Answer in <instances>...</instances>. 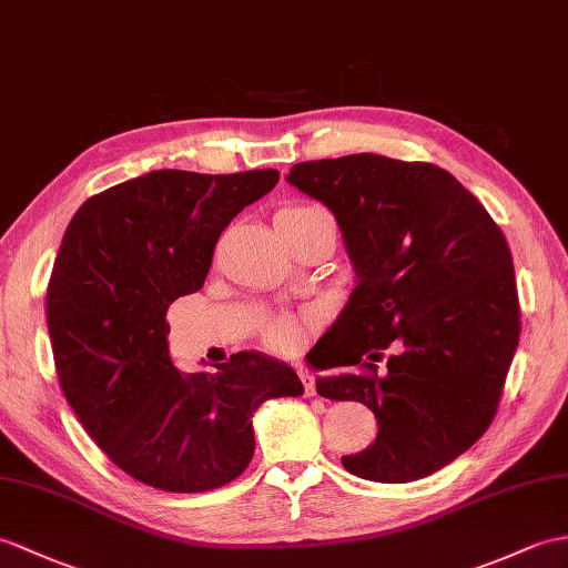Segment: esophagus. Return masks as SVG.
Returning <instances> with one entry per match:
<instances>
[{
	"label": "esophagus",
	"instance_id": "obj_1",
	"mask_svg": "<svg viewBox=\"0 0 568 568\" xmlns=\"http://www.w3.org/2000/svg\"><path fill=\"white\" fill-rule=\"evenodd\" d=\"M297 375H300V379H302V385H305V394H307V397H314V394H316L314 375L307 371V367H302V365H297Z\"/></svg>",
	"mask_w": 568,
	"mask_h": 568
}]
</instances>
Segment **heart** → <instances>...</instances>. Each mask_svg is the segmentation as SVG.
I'll return each instance as SVG.
<instances>
[{
  "label": "heart",
  "mask_w": 568,
  "mask_h": 568,
  "mask_svg": "<svg viewBox=\"0 0 568 568\" xmlns=\"http://www.w3.org/2000/svg\"><path fill=\"white\" fill-rule=\"evenodd\" d=\"M314 213H320V207L293 205L281 210L278 217H275V224H278V230L283 234H290ZM302 334H305V328H302V324L293 320V316H273V320H268L266 326H263V338H266V344L273 346L275 351H293L302 341Z\"/></svg>",
  "instance_id": "heart-1"
}]
</instances>
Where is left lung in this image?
<instances>
[{
    "label": "left lung",
    "instance_id": "1",
    "mask_svg": "<svg viewBox=\"0 0 568 568\" xmlns=\"http://www.w3.org/2000/svg\"><path fill=\"white\" fill-rule=\"evenodd\" d=\"M285 179L332 210L355 271L346 307L307 353L332 371L316 377L322 397L377 418L375 443L341 463L371 481L424 479L481 438L504 392L520 336L506 236L435 164L363 152Z\"/></svg>",
    "mask_w": 568,
    "mask_h": 568
}]
</instances>
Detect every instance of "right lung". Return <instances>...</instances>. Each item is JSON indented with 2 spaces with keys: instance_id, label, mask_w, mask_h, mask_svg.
<instances>
[{
  "instance_id": "1",
  "label": "right lung",
  "mask_w": 568,
  "mask_h": 568,
  "mask_svg": "<svg viewBox=\"0 0 568 568\" xmlns=\"http://www.w3.org/2000/svg\"><path fill=\"white\" fill-rule=\"evenodd\" d=\"M278 179L150 171L91 195L62 236L45 312L64 399L111 463L154 489L230 484L254 457L256 408L305 392L258 351L183 373L166 341L171 302L203 287L222 230Z\"/></svg>"
}]
</instances>
